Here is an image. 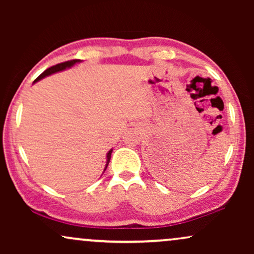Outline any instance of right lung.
Wrapping results in <instances>:
<instances>
[{
	"label": "right lung",
	"instance_id": "add662e5",
	"mask_svg": "<svg viewBox=\"0 0 254 254\" xmlns=\"http://www.w3.org/2000/svg\"><path fill=\"white\" fill-rule=\"evenodd\" d=\"M79 62H81V60H71V61H67V62H62V64H59L57 65H53V67L46 69V70H45L43 74L39 76V77H37L36 79H34L33 83H37L38 81H40V79H43V78L46 77V76H50L52 74H55V72H59V71L65 70V69L71 68L75 64H79ZM112 151L113 150H112V149H111V150L106 154V165H105V169H104V171H105L106 168H107V165H109L110 159H111V154H112Z\"/></svg>",
	"mask_w": 254,
	"mask_h": 254
}]
</instances>
